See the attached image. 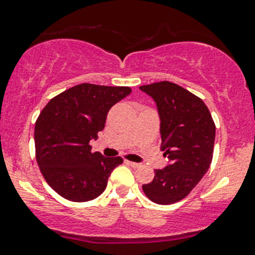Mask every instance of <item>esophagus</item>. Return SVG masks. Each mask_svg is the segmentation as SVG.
<instances>
[{
    "instance_id": "obj_1",
    "label": "esophagus",
    "mask_w": 255,
    "mask_h": 255,
    "mask_svg": "<svg viewBox=\"0 0 255 255\" xmlns=\"http://www.w3.org/2000/svg\"><path fill=\"white\" fill-rule=\"evenodd\" d=\"M126 162H127L128 165H130L131 167H134V168H137V167H140L141 165L140 164H137V162H134V161H129V160H126Z\"/></svg>"
}]
</instances>
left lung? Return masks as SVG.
Returning a JSON list of instances; mask_svg holds the SVG:
<instances>
[{
	"label": "left lung",
	"mask_w": 255,
	"mask_h": 255,
	"mask_svg": "<svg viewBox=\"0 0 255 255\" xmlns=\"http://www.w3.org/2000/svg\"><path fill=\"white\" fill-rule=\"evenodd\" d=\"M155 101L160 116L161 145L170 165L155 170L143 184L152 202L168 205L185 198L203 178L213 160L215 124L201 98L174 83L164 81L142 85Z\"/></svg>",
	"instance_id": "8db88e82"
}]
</instances>
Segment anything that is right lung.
I'll return each mask as SVG.
<instances>
[{
  "label": "right lung",
  "mask_w": 255,
  "mask_h": 255,
  "mask_svg": "<svg viewBox=\"0 0 255 255\" xmlns=\"http://www.w3.org/2000/svg\"><path fill=\"white\" fill-rule=\"evenodd\" d=\"M131 93L129 87L89 83L57 95L35 122V159L40 172L58 195L72 202H88L107 188L121 157L91 152V139L103 130L109 109Z\"/></svg>",
  "instance_id": "add662e5"
}]
</instances>
